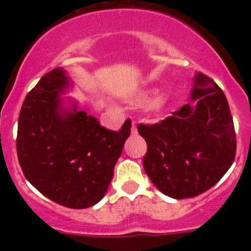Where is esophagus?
<instances>
[{"instance_id":"obj_1","label":"esophagus","mask_w":251,"mask_h":251,"mask_svg":"<svg viewBox=\"0 0 251 251\" xmlns=\"http://www.w3.org/2000/svg\"><path fill=\"white\" fill-rule=\"evenodd\" d=\"M131 133L135 134L137 133V126H135V122L133 121V124H131Z\"/></svg>"}]
</instances>
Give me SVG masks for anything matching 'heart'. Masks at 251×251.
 I'll list each match as a JSON object with an SVG mask.
<instances>
[{"label":"heart","mask_w":251,"mask_h":251,"mask_svg":"<svg viewBox=\"0 0 251 251\" xmlns=\"http://www.w3.org/2000/svg\"><path fill=\"white\" fill-rule=\"evenodd\" d=\"M156 96H157L156 91L147 90L145 91V92H142V94L138 95L137 99H135V104L141 106H146L155 102V105L153 106H155V108H160L163 102H161V100L156 101Z\"/></svg>","instance_id":"b5f03b06"}]
</instances>
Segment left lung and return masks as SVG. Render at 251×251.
<instances>
[{"mask_svg": "<svg viewBox=\"0 0 251 251\" xmlns=\"http://www.w3.org/2000/svg\"><path fill=\"white\" fill-rule=\"evenodd\" d=\"M185 104L159 124H139L147 143L143 167L152 183L171 198H193L214 186L236 156V133L222 88L198 73Z\"/></svg>", "mask_w": 251, "mask_h": 251, "instance_id": "8db88e82", "label": "left lung"}]
</instances>
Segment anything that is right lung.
Instances as JSON below:
<instances>
[{
	"mask_svg": "<svg viewBox=\"0 0 251 251\" xmlns=\"http://www.w3.org/2000/svg\"><path fill=\"white\" fill-rule=\"evenodd\" d=\"M69 84L65 70L56 68L25 96L18 120V160L25 178L47 198L87 208L105 195L131 121L112 131L75 104L66 109L60 95Z\"/></svg>",
	"mask_w": 251,
	"mask_h": 251,
	"instance_id": "right-lung-1",
	"label": "right lung"
}]
</instances>
